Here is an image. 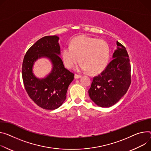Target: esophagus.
Segmentation results:
<instances>
[{
	"label": "esophagus",
	"mask_w": 151,
	"mask_h": 151,
	"mask_svg": "<svg viewBox=\"0 0 151 151\" xmlns=\"http://www.w3.org/2000/svg\"><path fill=\"white\" fill-rule=\"evenodd\" d=\"M81 78V75H77V74H75V79H79V78Z\"/></svg>",
	"instance_id": "34e87169"
}]
</instances>
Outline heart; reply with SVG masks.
Wrapping results in <instances>:
<instances>
[{"label": "heart", "instance_id": "heart-1", "mask_svg": "<svg viewBox=\"0 0 151 151\" xmlns=\"http://www.w3.org/2000/svg\"><path fill=\"white\" fill-rule=\"evenodd\" d=\"M109 55V47L105 40L85 35L73 38L70 46L64 47L61 52L67 68L73 67L80 60L76 69L91 73L101 72L107 65Z\"/></svg>", "mask_w": 151, "mask_h": 151}]
</instances>
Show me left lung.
Returning <instances> with one entry per match:
<instances>
[{
    "instance_id": "8db88e82",
    "label": "left lung",
    "mask_w": 151,
    "mask_h": 151,
    "mask_svg": "<svg viewBox=\"0 0 151 151\" xmlns=\"http://www.w3.org/2000/svg\"><path fill=\"white\" fill-rule=\"evenodd\" d=\"M113 60L105 69L93 78L88 94L92 101L101 107L116 104L128 91L131 84V64L128 52L117 42Z\"/></svg>"
}]
</instances>
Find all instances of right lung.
Wrapping results in <instances>:
<instances>
[{"instance_id": "add662e5", "label": "right lung", "mask_w": 151, "mask_h": 151, "mask_svg": "<svg viewBox=\"0 0 151 151\" xmlns=\"http://www.w3.org/2000/svg\"><path fill=\"white\" fill-rule=\"evenodd\" d=\"M59 39L57 35H52L38 40L27 51L22 64V78L27 93L38 106L49 110L62 105L68 86L74 79V74L64 67L60 57ZM43 58L51 61L52 68L45 77L39 78L33 74V67L38 59Z\"/></svg>"}]
</instances>
